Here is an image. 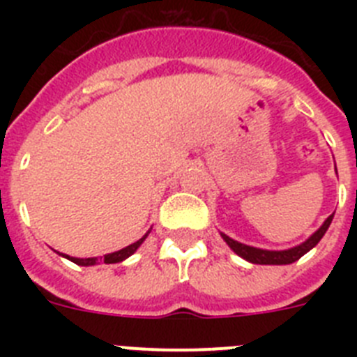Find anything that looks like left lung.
I'll use <instances>...</instances> for the list:
<instances>
[{
  "mask_svg": "<svg viewBox=\"0 0 357 357\" xmlns=\"http://www.w3.org/2000/svg\"><path fill=\"white\" fill-rule=\"evenodd\" d=\"M333 216L334 214H331L326 222H324V225H321L320 229H318L317 232H314V234L307 239V241H304L302 245H298V247H295V248H289V250H263V248H254V247H248V245H243V243L234 241V239H230L229 236H225V234H222V236H223V239L227 241V245H229V247L232 248L236 254L241 255L243 259L250 261V263H254V264H291V263H295L296 259H301L304 254H307V252L311 250V248H313L321 238H324L326 230L329 229L331 222H333Z\"/></svg>",
  "mask_w": 357,
  "mask_h": 357,
  "instance_id": "1",
  "label": "left lung"
}]
</instances>
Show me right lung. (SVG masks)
Here are the masks:
<instances>
[{
  "mask_svg": "<svg viewBox=\"0 0 357 357\" xmlns=\"http://www.w3.org/2000/svg\"><path fill=\"white\" fill-rule=\"evenodd\" d=\"M148 232H150V230H148ZM148 232L143 236V238L139 239V241L132 243V245H128L127 248H121V250H118V252L107 254L105 257H103V263H107V264L121 263L123 259H127V257H130V255L134 254V252L141 247V243H143L144 239H146ZM64 257H68V259L73 261V263H75V264H80V266H93V264H96V261H98L96 257H87V259H78V257H69V255H64Z\"/></svg>",
  "mask_w": 357,
  "mask_h": 357,
  "instance_id": "right-lung-1",
  "label": "right lung"
}]
</instances>
